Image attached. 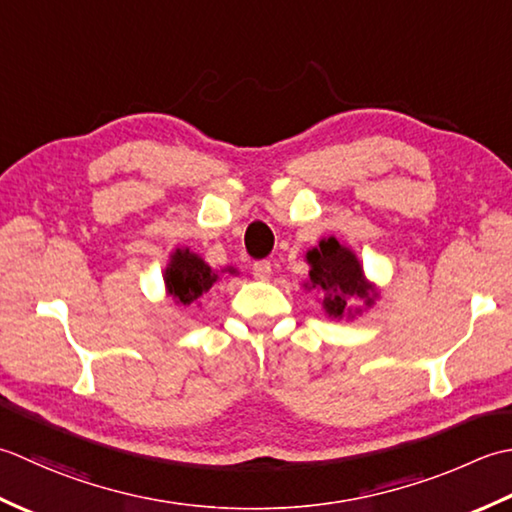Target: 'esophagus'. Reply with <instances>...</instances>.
Returning <instances> with one entry per match:
<instances>
[{
	"instance_id": "34e87169",
	"label": "esophagus",
	"mask_w": 512,
	"mask_h": 512,
	"mask_svg": "<svg viewBox=\"0 0 512 512\" xmlns=\"http://www.w3.org/2000/svg\"><path fill=\"white\" fill-rule=\"evenodd\" d=\"M252 271L258 280H269L271 278V263L269 260H260V263H254Z\"/></svg>"
}]
</instances>
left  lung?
<instances>
[{
    "label": "left lung",
    "instance_id": "8db88e82",
    "mask_svg": "<svg viewBox=\"0 0 512 512\" xmlns=\"http://www.w3.org/2000/svg\"><path fill=\"white\" fill-rule=\"evenodd\" d=\"M309 265V278L305 289H316L322 294L320 305L333 320H353L369 311L380 298V289L364 274L358 254L351 247L342 245L336 236L320 238L316 247L305 254ZM353 301H360L358 308Z\"/></svg>",
    "mask_w": 512,
    "mask_h": 512
}]
</instances>
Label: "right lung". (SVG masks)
Wrapping results in <instances>:
<instances>
[{"mask_svg":"<svg viewBox=\"0 0 512 512\" xmlns=\"http://www.w3.org/2000/svg\"><path fill=\"white\" fill-rule=\"evenodd\" d=\"M223 274L238 276V269L227 265L223 269H212L201 254L190 247H176L168 256V265L163 269L165 296H170L176 305L190 307L201 305V298L210 291Z\"/></svg>","mask_w":512,"mask_h":512,"instance_id":"1","label":"right lung"}]
</instances>
